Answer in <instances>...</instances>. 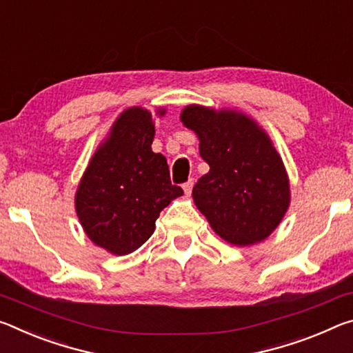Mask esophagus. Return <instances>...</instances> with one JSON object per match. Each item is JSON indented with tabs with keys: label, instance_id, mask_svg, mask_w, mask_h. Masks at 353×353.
I'll list each match as a JSON object with an SVG mask.
<instances>
[{
	"label": "esophagus",
	"instance_id": "1",
	"mask_svg": "<svg viewBox=\"0 0 353 353\" xmlns=\"http://www.w3.org/2000/svg\"><path fill=\"white\" fill-rule=\"evenodd\" d=\"M192 188H194V180H189L183 184V190L184 194L186 195H190V192H192Z\"/></svg>",
	"mask_w": 353,
	"mask_h": 353
}]
</instances>
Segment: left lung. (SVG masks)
<instances>
[{
  "mask_svg": "<svg viewBox=\"0 0 353 353\" xmlns=\"http://www.w3.org/2000/svg\"><path fill=\"white\" fill-rule=\"evenodd\" d=\"M183 125L199 137L210 172L192 189L216 234L247 247L272 234L291 203L290 178L268 132L236 109L189 105Z\"/></svg>",
  "mask_w": 353,
  "mask_h": 353,
  "instance_id": "1",
  "label": "left lung"
}]
</instances>
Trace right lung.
Segmentation results:
<instances>
[{
    "label": "right lung",
    "mask_w": 353,
    "mask_h": 353,
    "mask_svg": "<svg viewBox=\"0 0 353 353\" xmlns=\"http://www.w3.org/2000/svg\"><path fill=\"white\" fill-rule=\"evenodd\" d=\"M165 114L164 108L158 115ZM153 115L142 106L125 109L98 145L74 194V210L88 238L123 256L145 244L159 212L183 189L170 183L169 165L152 150Z\"/></svg>",
    "instance_id": "obj_1"
}]
</instances>
